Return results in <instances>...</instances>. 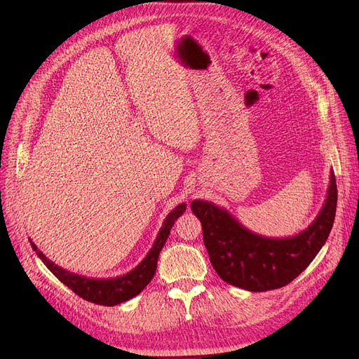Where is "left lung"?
<instances>
[{
    "label": "left lung",
    "mask_w": 359,
    "mask_h": 359,
    "mask_svg": "<svg viewBox=\"0 0 359 359\" xmlns=\"http://www.w3.org/2000/svg\"><path fill=\"white\" fill-rule=\"evenodd\" d=\"M333 170L326 201L309 229L297 236L271 238L252 233L227 210L195 199L194 214L202 224L203 243L218 276L234 287L263 292L285 287L303 272L326 243L336 214Z\"/></svg>",
    "instance_id": "8db88e82"
}]
</instances>
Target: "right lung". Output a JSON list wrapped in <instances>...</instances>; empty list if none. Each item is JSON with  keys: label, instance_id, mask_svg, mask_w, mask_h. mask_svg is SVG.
Here are the masks:
<instances>
[{"label": "right lung", "instance_id": "add662e5", "mask_svg": "<svg viewBox=\"0 0 359 359\" xmlns=\"http://www.w3.org/2000/svg\"><path fill=\"white\" fill-rule=\"evenodd\" d=\"M184 211H186V203L177 205L176 208L165 217L163 227L157 234L153 248L149 249L148 255L142 259L140 265L135 269H132L130 272L116 278L99 279V278H87L83 275L72 273L67 269H62L58 265H55L52 260H49L39 249H37V246L32 240H30V244L33 250L36 252V255L42 259L46 268L56 278H58L64 285H67L69 290H72L81 298L90 301V303L113 307L121 303H125V301L130 298H134L149 284V280L153 279L156 273L157 260L164 243L170 234V230H172L175 221Z\"/></svg>", "mask_w": 359, "mask_h": 359}]
</instances>
